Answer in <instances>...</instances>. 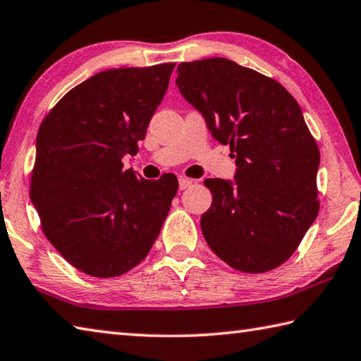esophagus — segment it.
<instances>
[{"mask_svg": "<svg viewBox=\"0 0 361 361\" xmlns=\"http://www.w3.org/2000/svg\"><path fill=\"white\" fill-rule=\"evenodd\" d=\"M178 185H180V190H185V189H188L190 185H192V180H189V178H185V176H181L180 181H178Z\"/></svg>", "mask_w": 361, "mask_h": 361, "instance_id": "obj_1", "label": "esophagus"}]
</instances>
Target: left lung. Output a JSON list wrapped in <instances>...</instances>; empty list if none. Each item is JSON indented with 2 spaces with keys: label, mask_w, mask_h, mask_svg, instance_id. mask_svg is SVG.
Listing matches in <instances>:
<instances>
[{
  "label": "left lung",
  "mask_w": 361,
  "mask_h": 361,
  "mask_svg": "<svg viewBox=\"0 0 361 361\" xmlns=\"http://www.w3.org/2000/svg\"><path fill=\"white\" fill-rule=\"evenodd\" d=\"M181 95L236 158L235 183L204 180L213 203L202 231L216 255L247 274L293 255L319 213V148L300 106L279 81L225 58L181 62Z\"/></svg>",
  "instance_id": "8db88e82"
}]
</instances>
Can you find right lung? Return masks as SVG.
Segmentation results:
<instances>
[{
    "instance_id": "right-lung-1",
    "label": "right lung",
    "mask_w": 361,
    "mask_h": 361,
    "mask_svg": "<svg viewBox=\"0 0 361 361\" xmlns=\"http://www.w3.org/2000/svg\"><path fill=\"white\" fill-rule=\"evenodd\" d=\"M173 67L97 73L68 90L40 123L31 202L48 241L92 277H118L137 266L178 190L175 175L145 180L122 162L139 152Z\"/></svg>"
}]
</instances>
